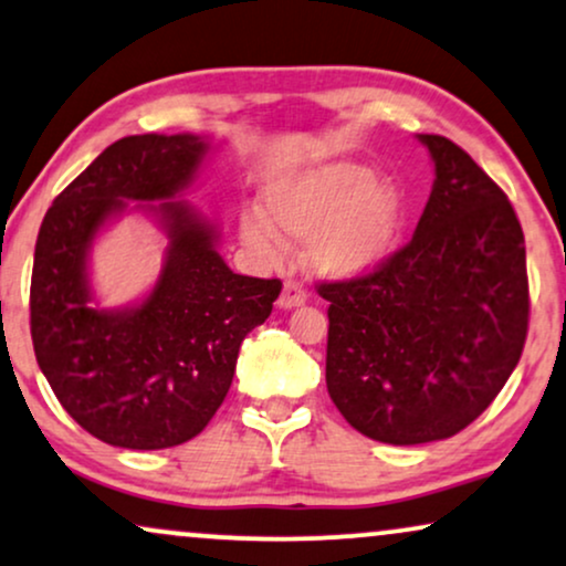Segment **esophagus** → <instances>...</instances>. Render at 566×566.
Instances as JSON below:
<instances>
[{
	"mask_svg": "<svg viewBox=\"0 0 566 566\" xmlns=\"http://www.w3.org/2000/svg\"><path fill=\"white\" fill-rule=\"evenodd\" d=\"M304 302H306V291L302 289V285L294 281L283 283L281 298H277V306H281V310H294V306H302Z\"/></svg>",
	"mask_w": 566,
	"mask_h": 566,
	"instance_id": "obj_1",
	"label": "esophagus"
}]
</instances>
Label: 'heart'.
<instances>
[{
	"mask_svg": "<svg viewBox=\"0 0 566 566\" xmlns=\"http://www.w3.org/2000/svg\"><path fill=\"white\" fill-rule=\"evenodd\" d=\"M264 209L241 214V239L275 260L285 241H310V268L327 277L378 270L401 239L407 201L365 165L327 163L264 186Z\"/></svg>",
	"mask_w": 566,
	"mask_h": 566,
	"instance_id": "b5f03b06",
	"label": "heart"
}]
</instances>
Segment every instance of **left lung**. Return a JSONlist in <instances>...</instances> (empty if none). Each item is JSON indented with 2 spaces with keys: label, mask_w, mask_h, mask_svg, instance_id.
Masks as SVG:
<instances>
[{
  "label": "left lung",
  "mask_w": 566,
  "mask_h": 566,
  "mask_svg": "<svg viewBox=\"0 0 566 566\" xmlns=\"http://www.w3.org/2000/svg\"><path fill=\"white\" fill-rule=\"evenodd\" d=\"M436 180L415 235L378 270L319 283L327 394L354 430L417 446L491 407L527 338L525 235L506 193L443 136L420 134Z\"/></svg>",
  "instance_id": "obj_1"
}]
</instances>
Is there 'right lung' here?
<instances>
[{
    "mask_svg": "<svg viewBox=\"0 0 566 566\" xmlns=\"http://www.w3.org/2000/svg\"><path fill=\"white\" fill-rule=\"evenodd\" d=\"M207 151L193 134L125 136L54 199L41 222L31 275L33 352L67 415L109 446L155 451L199 436L233 382L241 340L270 317L283 289L277 277L230 270L218 228L188 201H172L193 184ZM128 200L166 230V264L142 303L104 311L90 289L87 256Z\"/></svg>",
    "mask_w": 566,
    "mask_h": 566,
    "instance_id": "right-lung-1",
    "label": "right lung"
}]
</instances>
